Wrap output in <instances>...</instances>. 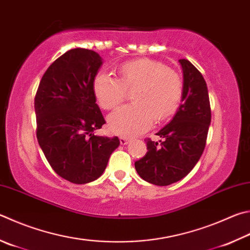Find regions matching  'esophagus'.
Here are the masks:
<instances>
[{
	"label": "esophagus",
	"mask_w": 250,
	"mask_h": 250,
	"mask_svg": "<svg viewBox=\"0 0 250 250\" xmlns=\"http://www.w3.org/2000/svg\"><path fill=\"white\" fill-rule=\"evenodd\" d=\"M119 140H120V144L121 145H126V144L130 142V140L128 138H125V137H120Z\"/></svg>",
	"instance_id": "obj_1"
}]
</instances>
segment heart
Returning <instances> with one entry per match:
<instances>
[{
	"mask_svg": "<svg viewBox=\"0 0 250 250\" xmlns=\"http://www.w3.org/2000/svg\"><path fill=\"white\" fill-rule=\"evenodd\" d=\"M93 92L103 109L109 110L132 92V105L120 107L108 118L112 133L132 137L144 132L153 119H167L183 96V81L176 71L149 59L125 62L117 69V79L99 73L93 81Z\"/></svg>",
	"mask_w": 250,
	"mask_h": 250,
	"instance_id": "b5f03b06",
	"label": "heart"
}]
</instances>
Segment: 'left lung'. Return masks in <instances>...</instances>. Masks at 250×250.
Listing matches in <instances>:
<instances>
[{
  "label": "left lung",
  "mask_w": 250,
  "mask_h": 250,
  "mask_svg": "<svg viewBox=\"0 0 250 250\" xmlns=\"http://www.w3.org/2000/svg\"><path fill=\"white\" fill-rule=\"evenodd\" d=\"M184 87L181 105L168 125L156 133L160 142L146 139L147 152L134 163L142 179L168 186L183 179L200 160L206 147L211 107L207 83L191 62L180 59Z\"/></svg>",
  "instance_id": "left-lung-1"
}]
</instances>
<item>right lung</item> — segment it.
<instances>
[{
	"label": "right lung",
	"mask_w": 250,
	"mask_h": 250,
	"mask_svg": "<svg viewBox=\"0 0 250 250\" xmlns=\"http://www.w3.org/2000/svg\"><path fill=\"white\" fill-rule=\"evenodd\" d=\"M102 64L93 50L71 49L48 67L35 97L40 147L59 176L78 185L99 178L120 144L94 134L106 124L93 92Z\"/></svg>",
	"instance_id": "1"
}]
</instances>
